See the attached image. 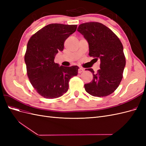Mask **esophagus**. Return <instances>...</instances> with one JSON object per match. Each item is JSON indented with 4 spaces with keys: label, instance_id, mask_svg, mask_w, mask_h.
Wrapping results in <instances>:
<instances>
[{
    "label": "esophagus",
    "instance_id": "1",
    "mask_svg": "<svg viewBox=\"0 0 146 146\" xmlns=\"http://www.w3.org/2000/svg\"><path fill=\"white\" fill-rule=\"evenodd\" d=\"M84 71V69L82 68H80L78 69V73L80 74L82 72H83Z\"/></svg>",
    "mask_w": 146,
    "mask_h": 146
}]
</instances>
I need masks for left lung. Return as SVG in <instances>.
<instances>
[{
	"label": "left lung",
	"mask_w": 146,
	"mask_h": 146,
	"mask_svg": "<svg viewBox=\"0 0 146 146\" xmlns=\"http://www.w3.org/2000/svg\"><path fill=\"white\" fill-rule=\"evenodd\" d=\"M77 31L88 42L89 55L100 60V69L96 74L92 69H88L92 73L93 79L85 84L86 91L95 97L111 94L120 84L125 66L121 41L112 30L96 22L82 24Z\"/></svg>",
	"instance_id": "left-lung-1"
}]
</instances>
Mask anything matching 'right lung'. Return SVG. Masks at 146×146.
Listing matches in <instances>:
<instances>
[{
  "instance_id": "1",
  "label": "right lung",
  "mask_w": 146,
  "mask_h": 146,
  "mask_svg": "<svg viewBox=\"0 0 146 146\" xmlns=\"http://www.w3.org/2000/svg\"><path fill=\"white\" fill-rule=\"evenodd\" d=\"M77 25L48 24L35 33L27 43L25 63L27 76L39 94L55 99L68 91L70 78L78 74V67H65L54 62L64 49V42L76 31Z\"/></svg>"
}]
</instances>
